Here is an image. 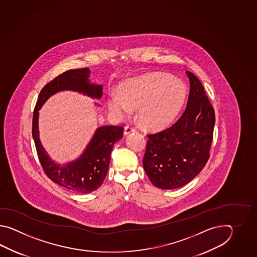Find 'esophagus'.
<instances>
[{"instance_id": "obj_1", "label": "esophagus", "mask_w": 257, "mask_h": 257, "mask_svg": "<svg viewBox=\"0 0 257 257\" xmlns=\"http://www.w3.org/2000/svg\"><path fill=\"white\" fill-rule=\"evenodd\" d=\"M132 132H136V128L134 126H131V125H127V126H125V130H124V134L125 135H128V134H131Z\"/></svg>"}]
</instances>
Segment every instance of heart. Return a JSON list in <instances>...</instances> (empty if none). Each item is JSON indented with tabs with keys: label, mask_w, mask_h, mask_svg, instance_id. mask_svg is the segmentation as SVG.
I'll return each mask as SVG.
<instances>
[{
	"label": "heart",
	"mask_w": 257,
	"mask_h": 257,
	"mask_svg": "<svg viewBox=\"0 0 257 257\" xmlns=\"http://www.w3.org/2000/svg\"><path fill=\"white\" fill-rule=\"evenodd\" d=\"M184 82L166 73H150L122 84L119 94H112L108 108L119 117L127 115L131 106L138 108V117L148 127H162L179 114L186 97Z\"/></svg>",
	"instance_id": "heart-1"
}]
</instances>
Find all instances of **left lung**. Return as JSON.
Here are the masks:
<instances>
[{
  "label": "left lung",
  "instance_id": "left-lung-1",
  "mask_svg": "<svg viewBox=\"0 0 257 257\" xmlns=\"http://www.w3.org/2000/svg\"><path fill=\"white\" fill-rule=\"evenodd\" d=\"M186 110L174 125L148 134L143 168L153 185L162 189L185 186L197 176L209 159L215 112L202 83L190 71Z\"/></svg>",
  "mask_w": 257,
  "mask_h": 257
}]
</instances>
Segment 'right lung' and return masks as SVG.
<instances>
[{"label":"right lung","mask_w":257,"mask_h":257,"mask_svg":"<svg viewBox=\"0 0 257 257\" xmlns=\"http://www.w3.org/2000/svg\"><path fill=\"white\" fill-rule=\"evenodd\" d=\"M89 75L88 68L70 70L47 83L39 93L32 123L34 142L44 173L56 184L81 194L94 191L103 184L108 171L112 149L115 142L123 137V126H100L79 158L66 165H60L49 158L39 141V110L51 95L63 90L77 91L93 98H101L102 85L91 83L88 80Z\"/></svg>","instance_id":"add662e5"}]
</instances>
